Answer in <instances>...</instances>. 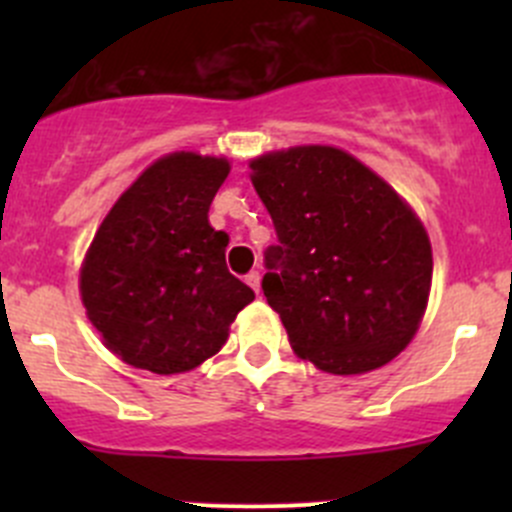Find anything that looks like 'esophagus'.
Instances as JSON below:
<instances>
[{
	"label": "esophagus",
	"instance_id": "obj_1",
	"mask_svg": "<svg viewBox=\"0 0 512 512\" xmlns=\"http://www.w3.org/2000/svg\"><path fill=\"white\" fill-rule=\"evenodd\" d=\"M260 280H262V277H260V272H257V270L247 272V277H245V282H247V285H250L252 289H255V292H260Z\"/></svg>",
	"mask_w": 512,
	"mask_h": 512
}]
</instances>
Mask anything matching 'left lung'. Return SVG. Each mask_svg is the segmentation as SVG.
Here are the masks:
<instances>
[{
    "label": "left lung",
    "instance_id": "1",
    "mask_svg": "<svg viewBox=\"0 0 512 512\" xmlns=\"http://www.w3.org/2000/svg\"><path fill=\"white\" fill-rule=\"evenodd\" d=\"M250 168L280 240L265 252L262 292L294 354L339 376L389 364L431 292V242L414 210L342 148L297 146Z\"/></svg>",
    "mask_w": 512,
    "mask_h": 512
}]
</instances>
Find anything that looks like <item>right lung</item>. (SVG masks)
I'll return each mask as SVG.
<instances>
[{"mask_svg":"<svg viewBox=\"0 0 512 512\" xmlns=\"http://www.w3.org/2000/svg\"><path fill=\"white\" fill-rule=\"evenodd\" d=\"M225 158L168 153L116 200L81 265V299L103 344L153 374L190 371L227 342L255 292L227 272V232L208 220Z\"/></svg>","mask_w":512,"mask_h":512,"instance_id":"add662e5","label":"right lung"}]
</instances>
